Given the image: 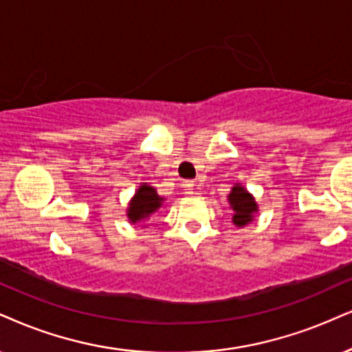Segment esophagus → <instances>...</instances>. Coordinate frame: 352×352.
<instances>
[{"instance_id": "esophagus-1", "label": "esophagus", "mask_w": 352, "mask_h": 352, "mask_svg": "<svg viewBox=\"0 0 352 352\" xmlns=\"http://www.w3.org/2000/svg\"><path fill=\"white\" fill-rule=\"evenodd\" d=\"M184 188H186V192L188 194H192V190H194V181H190V179H188V181H184Z\"/></svg>"}]
</instances>
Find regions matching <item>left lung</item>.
<instances>
[{
  "label": "left lung",
  "instance_id": "left-lung-1",
  "mask_svg": "<svg viewBox=\"0 0 352 352\" xmlns=\"http://www.w3.org/2000/svg\"><path fill=\"white\" fill-rule=\"evenodd\" d=\"M230 207H232L235 215H233V223L238 225V227H243L248 222L253 220V214L258 210V206H256L254 199L250 196L248 190L241 186H235L232 189L228 196Z\"/></svg>",
  "mask_w": 352,
  "mask_h": 352
}]
</instances>
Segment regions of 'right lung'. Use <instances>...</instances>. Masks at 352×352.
I'll list each match as a JSON object with an SVG mask.
<instances>
[{
    "label": "right lung",
    "mask_w": 352,
    "mask_h": 352,
    "mask_svg": "<svg viewBox=\"0 0 352 352\" xmlns=\"http://www.w3.org/2000/svg\"><path fill=\"white\" fill-rule=\"evenodd\" d=\"M163 199L156 194L153 188H150L148 184H142L140 189L135 192V197L132 199L129 207V219L130 222L135 223L138 220L146 219L150 214L156 212V209L162 207Z\"/></svg>",
    "instance_id": "obj_1"
}]
</instances>
